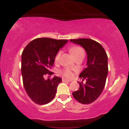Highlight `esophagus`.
Here are the masks:
<instances>
[{
    "label": "esophagus",
    "instance_id": "34e87169",
    "mask_svg": "<svg viewBox=\"0 0 129 129\" xmlns=\"http://www.w3.org/2000/svg\"><path fill=\"white\" fill-rule=\"evenodd\" d=\"M62 82H71L72 80L67 79H64V78H63V79H62Z\"/></svg>",
    "mask_w": 129,
    "mask_h": 129
}]
</instances>
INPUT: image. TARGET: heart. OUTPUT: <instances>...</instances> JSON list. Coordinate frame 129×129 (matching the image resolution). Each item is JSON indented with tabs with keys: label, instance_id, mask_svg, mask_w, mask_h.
I'll return each mask as SVG.
<instances>
[{
	"label": "heart",
	"instance_id": "heart-1",
	"mask_svg": "<svg viewBox=\"0 0 129 129\" xmlns=\"http://www.w3.org/2000/svg\"><path fill=\"white\" fill-rule=\"evenodd\" d=\"M71 52H72V54L75 57H77V56H81V55H84V51L83 49L82 48L79 47H74L73 48H71ZM60 54L61 52L59 51L57 53L56 56H55V58H54V61L55 62H57L59 60ZM60 74L62 75L63 76L66 77V78H72L73 76V73L72 72V71L69 69H65L62 70L60 71Z\"/></svg>",
	"mask_w": 129,
	"mask_h": 129
}]
</instances>
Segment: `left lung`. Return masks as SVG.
Masks as SVG:
<instances>
[{
	"instance_id": "1",
	"label": "left lung",
	"mask_w": 129,
	"mask_h": 129,
	"mask_svg": "<svg viewBox=\"0 0 129 129\" xmlns=\"http://www.w3.org/2000/svg\"><path fill=\"white\" fill-rule=\"evenodd\" d=\"M72 42L81 45L87 54V67L79 77L86 82H79V88L72 93L73 97L83 104L92 103L103 92L108 74L107 55L100 43L91 39H70Z\"/></svg>"
}]
</instances>
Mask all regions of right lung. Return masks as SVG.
Wrapping results in <instances>:
<instances>
[{
    "label": "right lung",
    "mask_w": 129,
    "mask_h": 129,
    "mask_svg": "<svg viewBox=\"0 0 129 129\" xmlns=\"http://www.w3.org/2000/svg\"><path fill=\"white\" fill-rule=\"evenodd\" d=\"M68 40L37 38L26 46L22 53L21 72L26 93L35 103L44 105L50 103L56 95L57 87L62 79L44 78L50 72L57 52Z\"/></svg>",
    "instance_id": "obj_1"
}]
</instances>
